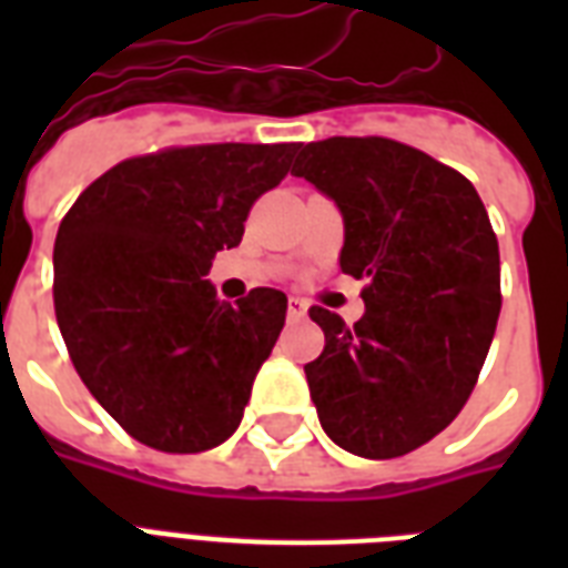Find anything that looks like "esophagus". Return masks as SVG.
Listing matches in <instances>:
<instances>
[{
  "label": "esophagus",
  "instance_id": "34e87169",
  "mask_svg": "<svg viewBox=\"0 0 568 568\" xmlns=\"http://www.w3.org/2000/svg\"><path fill=\"white\" fill-rule=\"evenodd\" d=\"M306 310H310V303L303 301V297H288V318L292 321L306 318Z\"/></svg>",
  "mask_w": 568,
  "mask_h": 568
}]
</instances>
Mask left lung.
Masks as SVG:
<instances>
[{
  "label": "left lung",
  "instance_id": "obj_1",
  "mask_svg": "<svg viewBox=\"0 0 568 568\" xmlns=\"http://www.w3.org/2000/svg\"><path fill=\"white\" fill-rule=\"evenodd\" d=\"M297 176L345 217L342 271L365 280L354 327L312 306L324 351L306 365L321 427L365 459L442 433L484 368L501 312L498 239L475 185L392 138L301 146Z\"/></svg>",
  "mask_w": 568,
  "mask_h": 568
}]
</instances>
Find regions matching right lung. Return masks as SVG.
Segmentation results:
<instances>
[{"label": "right lung", "mask_w": 568, "mask_h": 568, "mask_svg": "<svg viewBox=\"0 0 568 568\" xmlns=\"http://www.w3.org/2000/svg\"><path fill=\"white\" fill-rule=\"evenodd\" d=\"M297 144L168 146L114 164L79 194L55 239V318L82 383L132 436L200 454L241 424L285 324L283 292L235 306L203 280L239 247L250 209Z\"/></svg>", "instance_id": "obj_1"}]
</instances>
